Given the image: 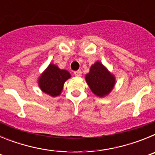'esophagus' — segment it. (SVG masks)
I'll return each instance as SVG.
<instances>
[{
  "label": "esophagus",
  "instance_id": "obj_1",
  "mask_svg": "<svg viewBox=\"0 0 155 155\" xmlns=\"http://www.w3.org/2000/svg\"><path fill=\"white\" fill-rule=\"evenodd\" d=\"M74 74L75 76L81 77V71H80V70H78V71H76L74 72Z\"/></svg>",
  "mask_w": 155,
  "mask_h": 155
}]
</instances>
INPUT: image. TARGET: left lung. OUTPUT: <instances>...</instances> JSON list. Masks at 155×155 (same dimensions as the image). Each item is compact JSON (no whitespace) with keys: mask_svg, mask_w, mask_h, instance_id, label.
Wrapping results in <instances>:
<instances>
[{"mask_svg":"<svg viewBox=\"0 0 155 155\" xmlns=\"http://www.w3.org/2000/svg\"><path fill=\"white\" fill-rule=\"evenodd\" d=\"M85 80L91 91L98 97L108 95L116 84L114 75L99 61L91 65L89 73L86 74Z\"/></svg>","mask_w":155,"mask_h":155,"instance_id":"1","label":"left lung"}]
</instances>
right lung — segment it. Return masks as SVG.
<instances>
[{"label": "right lung", "mask_w": 155, "mask_h": 155, "mask_svg": "<svg viewBox=\"0 0 155 155\" xmlns=\"http://www.w3.org/2000/svg\"><path fill=\"white\" fill-rule=\"evenodd\" d=\"M70 78L71 74L68 71L60 69L55 64H50L39 78L38 84L43 92L56 97L61 94L64 84Z\"/></svg>", "instance_id": "obj_1"}]
</instances>
